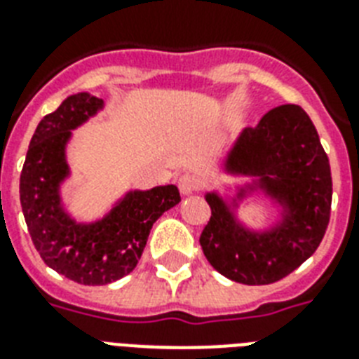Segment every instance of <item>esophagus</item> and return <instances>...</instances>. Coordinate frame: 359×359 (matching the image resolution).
Returning <instances> with one entry per match:
<instances>
[{
  "label": "esophagus",
  "instance_id": "esophagus-1",
  "mask_svg": "<svg viewBox=\"0 0 359 359\" xmlns=\"http://www.w3.org/2000/svg\"><path fill=\"white\" fill-rule=\"evenodd\" d=\"M177 184H179V190L182 196H190V194H194V191L199 188V177L194 173L180 175L179 180H177Z\"/></svg>",
  "mask_w": 359,
  "mask_h": 359
}]
</instances>
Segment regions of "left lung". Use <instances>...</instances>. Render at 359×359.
Listing matches in <instances>:
<instances>
[{
  "mask_svg": "<svg viewBox=\"0 0 359 359\" xmlns=\"http://www.w3.org/2000/svg\"><path fill=\"white\" fill-rule=\"evenodd\" d=\"M222 173L245 177L224 184V191H205L212 214L199 244L222 276L244 285L276 283L315 253L330 222L332 173L317 128L300 106L270 109L257 126L242 130ZM251 196L273 208L266 228L239 218Z\"/></svg>",
  "mask_w": 359,
  "mask_h": 359,
  "instance_id": "left-lung-1",
  "label": "left lung"
}]
</instances>
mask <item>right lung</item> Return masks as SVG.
Segmentation results:
<instances>
[{
	"instance_id": "add662e5",
	"label": "right lung",
	"mask_w": 359,
	"mask_h": 359,
	"mask_svg": "<svg viewBox=\"0 0 359 359\" xmlns=\"http://www.w3.org/2000/svg\"><path fill=\"white\" fill-rule=\"evenodd\" d=\"M104 109L102 98L76 93L39 123L20 175V203L42 261L81 285H108L140 262L152 224L180 203L175 184L126 190L95 219L70 212L63 186L72 177L67 149L76 128Z\"/></svg>"
}]
</instances>
